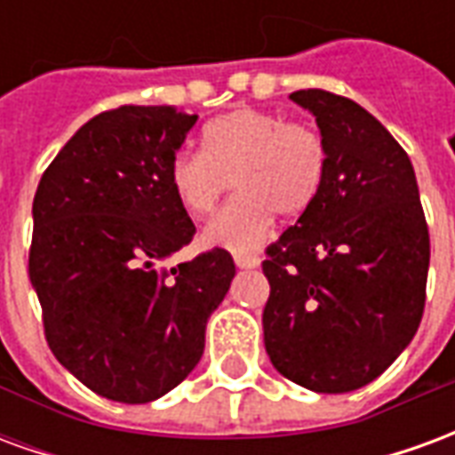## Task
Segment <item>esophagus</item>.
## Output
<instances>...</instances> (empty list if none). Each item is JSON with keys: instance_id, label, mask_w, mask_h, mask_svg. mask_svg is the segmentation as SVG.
<instances>
[{"instance_id": "esophagus-1", "label": "esophagus", "mask_w": 455, "mask_h": 455, "mask_svg": "<svg viewBox=\"0 0 455 455\" xmlns=\"http://www.w3.org/2000/svg\"><path fill=\"white\" fill-rule=\"evenodd\" d=\"M234 263H236L238 267H258L260 266V258L253 256V253H236V256H234Z\"/></svg>"}]
</instances>
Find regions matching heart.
I'll return each instance as SVG.
<instances>
[{"label": "heart", "mask_w": 455, "mask_h": 455, "mask_svg": "<svg viewBox=\"0 0 455 455\" xmlns=\"http://www.w3.org/2000/svg\"><path fill=\"white\" fill-rule=\"evenodd\" d=\"M326 163V140L315 126L246 107L209 121L202 150L170 158L168 188L189 217H204L231 180L238 195L209 219L202 241L251 251L266 241L275 214L299 217L315 204Z\"/></svg>", "instance_id": "obj_1"}]
</instances>
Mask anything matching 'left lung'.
Listing matches in <instances>:
<instances>
[{
  "label": "left lung",
  "instance_id": "obj_1",
  "mask_svg": "<svg viewBox=\"0 0 455 455\" xmlns=\"http://www.w3.org/2000/svg\"><path fill=\"white\" fill-rule=\"evenodd\" d=\"M329 163L315 204L267 246L270 363L307 390H358L387 371L419 329L429 228L410 156L353 100L299 90Z\"/></svg>",
  "mask_w": 455,
  "mask_h": 455
}]
</instances>
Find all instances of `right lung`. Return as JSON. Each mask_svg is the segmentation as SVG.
Returning a JSON list of instances; mask_svg holds the SVG:
<instances>
[{
    "label": "right lung",
    "mask_w": 455,
    "mask_h": 455,
    "mask_svg": "<svg viewBox=\"0 0 455 455\" xmlns=\"http://www.w3.org/2000/svg\"><path fill=\"white\" fill-rule=\"evenodd\" d=\"M195 124L175 107L97 114L36 189L28 277L45 341L107 400L146 404L178 387L236 275L224 248L168 267L195 236L168 188L170 158Z\"/></svg>",
    "instance_id": "add662e5"
}]
</instances>
